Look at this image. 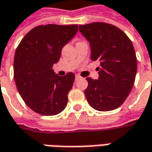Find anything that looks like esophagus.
Listing matches in <instances>:
<instances>
[{
  "mask_svg": "<svg viewBox=\"0 0 152 152\" xmlns=\"http://www.w3.org/2000/svg\"><path fill=\"white\" fill-rule=\"evenodd\" d=\"M81 77L79 75H76V81H78V80H80Z\"/></svg>",
  "mask_w": 152,
  "mask_h": 152,
  "instance_id": "esophagus-1",
  "label": "esophagus"
}]
</instances>
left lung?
Listing matches in <instances>:
<instances>
[{
	"label": "left lung",
	"mask_w": 152,
	"mask_h": 152,
	"mask_svg": "<svg viewBox=\"0 0 152 152\" xmlns=\"http://www.w3.org/2000/svg\"><path fill=\"white\" fill-rule=\"evenodd\" d=\"M79 31L89 42L91 60L100 61L98 79L87 77V102L97 111L118 107L133 87L137 60L132 42L122 30L105 23L80 25Z\"/></svg>",
	"instance_id": "left-lung-1"
}]
</instances>
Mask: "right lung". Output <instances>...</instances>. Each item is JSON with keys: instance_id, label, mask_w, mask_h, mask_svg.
I'll list each match as a JSON object with an SVG mask.
<instances>
[{"instance_id": "obj_1", "label": "right lung", "mask_w": 152, "mask_h": 152, "mask_svg": "<svg viewBox=\"0 0 152 152\" xmlns=\"http://www.w3.org/2000/svg\"><path fill=\"white\" fill-rule=\"evenodd\" d=\"M77 31V25L38 26L24 36L17 48L15 82L20 96L34 112L50 116L66 108L75 75L69 72L60 76L52 68Z\"/></svg>"}]
</instances>
